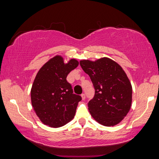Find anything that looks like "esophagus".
I'll return each instance as SVG.
<instances>
[{
    "label": "esophagus",
    "instance_id": "34e87169",
    "mask_svg": "<svg viewBox=\"0 0 159 159\" xmlns=\"http://www.w3.org/2000/svg\"><path fill=\"white\" fill-rule=\"evenodd\" d=\"M81 98H82V99L83 100H84V99H85V95L84 93H83L82 95H81Z\"/></svg>",
    "mask_w": 159,
    "mask_h": 159
}]
</instances>
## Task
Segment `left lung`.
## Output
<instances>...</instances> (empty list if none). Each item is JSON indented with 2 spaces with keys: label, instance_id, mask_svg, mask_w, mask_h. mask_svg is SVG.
Listing matches in <instances>:
<instances>
[{
  "label": "left lung",
  "instance_id": "left-lung-1",
  "mask_svg": "<svg viewBox=\"0 0 159 159\" xmlns=\"http://www.w3.org/2000/svg\"><path fill=\"white\" fill-rule=\"evenodd\" d=\"M83 71L89 75L95 88L88 109L96 121L104 126L119 123L130 111L131 83L122 67L108 57L92 61H80Z\"/></svg>",
  "mask_w": 159,
  "mask_h": 159
}]
</instances>
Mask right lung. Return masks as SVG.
Segmentation results:
<instances>
[{
	"mask_svg": "<svg viewBox=\"0 0 159 159\" xmlns=\"http://www.w3.org/2000/svg\"><path fill=\"white\" fill-rule=\"evenodd\" d=\"M79 65L71 59L64 64L57 55L47 61L36 74L31 90V104L41 122L59 128L73 119L81 97L74 94L66 77Z\"/></svg>",
	"mask_w": 159,
	"mask_h": 159,
	"instance_id": "add662e5",
	"label": "right lung"
}]
</instances>
